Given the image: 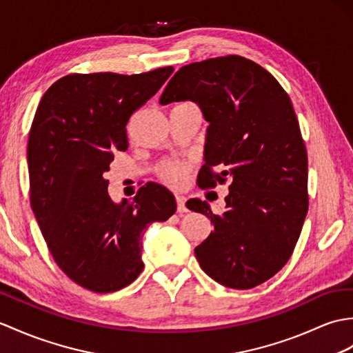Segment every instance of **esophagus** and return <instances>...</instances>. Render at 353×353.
Returning a JSON list of instances; mask_svg holds the SVG:
<instances>
[{
  "instance_id": "esophagus-1",
  "label": "esophagus",
  "mask_w": 353,
  "mask_h": 353,
  "mask_svg": "<svg viewBox=\"0 0 353 353\" xmlns=\"http://www.w3.org/2000/svg\"><path fill=\"white\" fill-rule=\"evenodd\" d=\"M176 203H177V212L179 214H183V212H186L188 210V208H186V199L183 195H176Z\"/></svg>"
}]
</instances>
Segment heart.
Segmentation results:
<instances>
[{
	"instance_id": "heart-1",
	"label": "heart",
	"mask_w": 353,
	"mask_h": 353,
	"mask_svg": "<svg viewBox=\"0 0 353 353\" xmlns=\"http://www.w3.org/2000/svg\"><path fill=\"white\" fill-rule=\"evenodd\" d=\"M191 167L183 161H167L162 162L159 167V176L163 182L171 186H182L188 176H190Z\"/></svg>"
}]
</instances>
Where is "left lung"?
Masks as SVG:
<instances>
[{
  "label": "left lung",
  "mask_w": 353,
  "mask_h": 353,
  "mask_svg": "<svg viewBox=\"0 0 353 353\" xmlns=\"http://www.w3.org/2000/svg\"><path fill=\"white\" fill-rule=\"evenodd\" d=\"M180 101L199 103L209 121L199 186L230 182L223 215L206 201L186 203L214 224L195 257L216 283L252 289L288 263L308 212V158L292 101L241 55L183 65L159 99Z\"/></svg>",
  "instance_id": "left-lung-1"
}]
</instances>
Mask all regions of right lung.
<instances>
[{
    "label": "right lung",
    "instance_id": "1",
    "mask_svg": "<svg viewBox=\"0 0 353 353\" xmlns=\"http://www.w3.org/2000/svg\"><path fill=\"white\" fill-rule=\"evenodd\" d=\"M173 70L70 73L37 106L27 149L31 209L55 263L87 290L111 293L132 283L144 268L143 230L176 212L165 186L149 182L117 204L105 179L114 152L128 149L130 116Z\"/></svg>",
    "mask_w": 353,
    "mask_h": 353
}]
</instances>
